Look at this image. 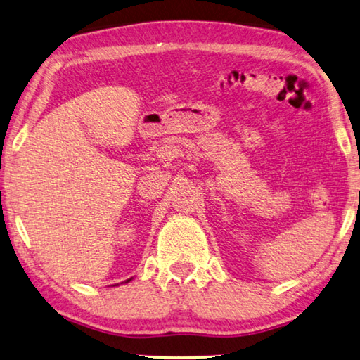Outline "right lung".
Listing matches in <instances>:
<instances>
[{
  "instance_id": "obj_1",
  "label": "right lung",
  "mask_w": 360,
  "mask_h": 360,
  "mask_svg": "<svg viewBox=\"0 0 360 360\" xmlns=\"http://www.w3.org/2000/svg\"><path fill=\"white\" fill-rule=\"evenodd\" d=\"M127 282H130V279H128V281H127Z\"/></svg>"
}]
</instances>
